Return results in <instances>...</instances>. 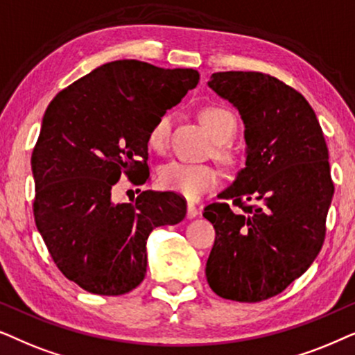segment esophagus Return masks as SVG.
I'll list each match as a JSON object with an SVG mask.
<instances>
[{"mask_svg": "<svg viewBox=\"0 0 355 355\" xmlns=\"http://www.w3.org/2000/svg\"><path fill=\"white\" fill-rule=\"evenodd\" d=\"M198 216V207L193 205V202H188L187 205V217L188 219H193V217Z\"/></svg>", "mask_w": 355, "mask_h": 355, "instance_id": "obj_1", "label": "esophagus"}]
</instances>
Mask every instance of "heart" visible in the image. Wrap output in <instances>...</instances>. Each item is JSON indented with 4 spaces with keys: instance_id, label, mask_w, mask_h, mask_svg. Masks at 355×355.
I'll return each instance as SVG.
<instances>
[{
    "instance_id": "heart-1",
    "label": "heart",
    "mask_w": 355,
    "mask_h": 355,
    "mask_svg": "<svg viewBox=\"0 0 355 355\" xmlns=\"http://www.w3.org/2000/svg\"><path fill=\"white\" fill-rule=\"evenodd\" d=\"M201 120L217 143H227L234 138L237 131V118L229 108L222 105H206L201 110ZM172 130V115L162 113L155 118L148 133V144L150 149L162 153L167 149ZM224 159L230 157L229 150L219 148ZM219 182V172L207 164H190L182 160H172L165 164L159 172V183L165 190L175 191L188 200H200L209 193Z\"/></svg>"
}]
</instances>
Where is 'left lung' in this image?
<instances>
[{
	"mask_svg": "<svg viewBox=\"0 0 355 355\" xmlns=\"http://www.w3.org/2000/svg\"><path fill=\"white\" fill-rule=\"evenodd\" d=\"M207 84L237 107L247 143L245 168L202 212L216 230L207 284L253 304L286 291L323 247L334 193L328 146L310 103L274 76L225 71Z\"/></svg>",
	"mask_w": 355,
	"mask_h": 355,
	"instance_id": "left-lung-1",
	"label": "left lung"
}]
</instances>
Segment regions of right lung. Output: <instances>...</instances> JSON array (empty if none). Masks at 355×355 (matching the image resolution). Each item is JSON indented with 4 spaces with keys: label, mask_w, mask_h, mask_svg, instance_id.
Here are the masks:
<instances>
[{
    "label": "right lung",
    "mask_w": 355,
    "mask_h": 355,
    "mask_svg": "<svg viewBox=\"0 0 355 355\" xmlns=\"http://www.w3.org/2000/svg\"><path fill=\"white\" fill-rule=\"evenodd\" d=\"M200 83L196 69L138 60L102 64L55 96L32 153L34 219L66 279L97 295H121L143 282L153 229L187 214L173 191H143L115 205L121 175L149 180L148 133L155 118Z\"/></svg>",
    "instance_id": "right-lung-1"
}]
</instances>
